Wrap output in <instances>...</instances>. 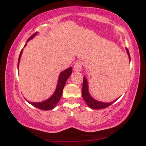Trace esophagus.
Listing matches in <instances>:
<instances>
[{"instance_id": "obj_1", "label": "esophagus", "mask_w": 146, "mask_h": 146, "mask_svg": "<svg viewBox=\"0 0 146 146\" xmlns=\"http://www.w3.org/2000/svg\"><path fill=\"white\" fill-rule=\"evenodd\" d=\"M82 68V62L81 61H78L76 62L74 65V67H73V70L75 71H81Z\"/></svg>"}]
</instances>
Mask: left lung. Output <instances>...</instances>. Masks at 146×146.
I'll return each instance as SVG.
<instances>
[{
  "label": "left lung",
  "mask_w": 146,
  "mask_h": 146,
  "mask_svg": "<svg viewBox=\"0 0 146 146\" xmlns=\"http://www.w3.org/2000/svg\"><path fill=\"white\" fill-rule=\"evenodd\" d=\"M127 52H128V54L129 56V59L130 60V53H129L128 50L127 49ZM82 97L84 100L85 102L86 103V104L90 107V108H93V109H101V108H105L108 107L109 106L112 105L115 101L113 102H110V103H104V102H98L97 100H95L90 96L89 93H88V83H87V80L85 77H84L83 80V84H82Z\"/></svg>",
  "instance_id": "left-lung-1"
}]
</instances>
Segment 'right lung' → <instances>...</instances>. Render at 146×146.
Instances as JSON below:
<instances>
[{
    "label": "right lung",
    "instance_id": "1",
    "mask_svg": "<svg viewBox=\"0 0 146 146\" xmlns=\"http://www.w3.org/2000/svg\"><path fill=\"white\" fill-rule=\"evenodd\" d=\"M37 33H33L32 36L29 37V38L28 39L29 40V39H31ZM27 40V41H28ZM26 45V44H25ZM22 51L23 49L21 50V53H20L19 58H18V64H19L20 59H21V56L22 54ZM72 73V68L70 67L66 69L65 71H64L60 73L59 79H58V86H57V88L55 91L54 94H53L49 99H48L46 101H44L42 102H39V103H36V102H28L29 104H31V105H33V106L36 107V108H39V109L44 110H51L54 108L57 105V104L58 103L61 98L62 94L63 88L65 86V84H66V80H68V78H69V76Z\"/></svg>",
    "mask_w": 146,
    "mask_h": 146
}]
</instances>
